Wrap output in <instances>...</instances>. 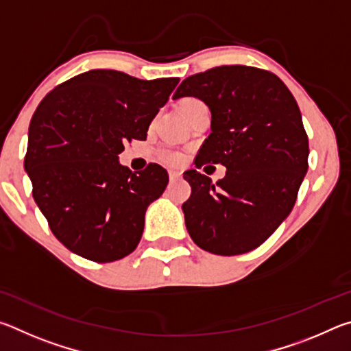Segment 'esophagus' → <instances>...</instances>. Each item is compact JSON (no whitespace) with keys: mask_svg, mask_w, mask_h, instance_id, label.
Returning a JSON list of instances; mask_svg holds the SVG:
<instances>
[{"mask_svg":"<svg viewBox=\"0 0 351 351\" xmlns=\"http://www.w3.org/2000/svg\"><path fill=\"white\" fill-rule=\"evenodd\" d=\"M169 176H170V180H178V178L181 176V171H176V170H170L169 171Z\"/></svg>","mask_w":351,"mask_h":351,"instance_id":"1","label":"esophagus"}]
</instances>
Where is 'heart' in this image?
Returning <instances> with one entry per match:
<instances>
[{
  "instance_id": "b5f03b06",
  "label": "heart",
  "mask_w": 351,
  "mask_h": 351,
  "mask_svg": "<svg viewBox=\"0 0 351 351\" xmlns=\"http://www.w3.org/2000/svg\"><path fill=\"white\" fill-rule=\"evenodd\" d=\"M195 102H198V100L193 99V97H184V99L180 100V104H178V108H180V111H182L184 108H187V106H190V105L195 104ZM162 158L165 159V161L171 162V164H176V162L181 161L180 154L173 153V152H165V153L162 154Z\"/></svg>"
}]
</instances>
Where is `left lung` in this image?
<instances>
[{
    "mask_svg": "<svg viewBox=\"0 0 351 351\" xmlns=\"http://www.w3.org/2000/svg\"><path fill=\"white\" fill-rule=\"evenodd\" d=\"M209 106L210 134L195 159L221 164L212 184L184 171L192 193L182 204L192 240L207 252L240 255L258 247L291 213L308 170V136L295 99L268 71L232 64L187 77L173 99Z\"/></svg>",
    "mask_w": 351,
    "mask_h": 351,
    "instance_id": "obj_1",
    "label": "left lung"
}]
</instances>
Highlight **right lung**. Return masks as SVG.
Here are the masks:
<instances>
[{"instance_id":"1","label":"right lung","mask_w":351,"mask_h":351,"mask_svg":"<svg viewBox=\"0 0 351 351\" xmlns=\"http://www.w3.org/2000/svg\"><path fill=\"white\" fill-rule=\"evenodd\" d=\"M180 79L141 80L91 69L54 88L34 112L25 169L52 234L71 252L110 263L139 245L147 207L164 193L167 170L133 171L123 144L144 141Z\"/></svg>"}]
</instances>
